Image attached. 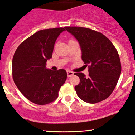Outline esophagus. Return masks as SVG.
I'll use <instances>...</instances> for the list:
<instances>
[{
  "label": "esophagus",
  "instance_id": "obj_1",
  "mask_svg": "<svg viewBox=\"0 0 135 135\" xmlns=\"http://www.w3.org/2000/svg\"><path fill=\"white\" fill-rule=\"evenodd\" d=\"M66 73H67V76L69 77H71V76H72V75H74V72H72V71H70V70H67L66 71Z\"/></svg>",
  "mask_w": 135,
  "mask_h": 135
}]
</instances>
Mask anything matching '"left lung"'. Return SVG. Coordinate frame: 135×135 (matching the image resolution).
<instances>
[{"instance_id": "1", "label": "left lung", "mask_w": 135, "mask_h": 135, "mask_svg": "<svg viewBox=\"0 0 135 135\" xmlns=\"http://www.w3.org/2000/svg\"><path fill=\"white\" fill-rule=\"evenodd\" d=\"M65 28L78 40L81 58L89 65L88 78L81 72L74 74L80 79L75 86L77 95L88 103L104 100L113 92L120 75V61L116 49L100 32L81 27Z\"/></svg>"}]
</instances>
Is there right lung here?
Masks as SVG:
<instances>
[{
  "mask_svg": "<svg viewBox=\"0 0 135 135\" xmlns=\"http://www.w3.org/2000/svg\"><path fill=\"white\" fill-rule=\"evenodd\" d=\"M63 27L40 30L18 47L12 61L14 82L28 100L39 105L54 101L66 79V70L46 69Z\"/></svg>",
  "mask_w": 135,
  "mask_h": 135,
  "instance_id": "obj_1",
  "label": "right lung"
}]
</instances>
